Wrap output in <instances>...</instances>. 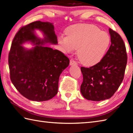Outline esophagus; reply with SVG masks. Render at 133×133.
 Here are the masks:
<instances>
[{
    "label": "esophagus",
    "instance_id": "obj_1",
    "mask_svg": "<svg viewBox=\"0 0 133 133\" xmlns=\"http://www.w3.org/2000/svg\"><path fill=\"white\" fill-rule=\"evenodd\" d=\"M75 64H77V62H76L74 59H71L70 61V65H75Z\"/></svg>",
    "mask_w": 133,
    "mask_h": 133
}]
</instances>
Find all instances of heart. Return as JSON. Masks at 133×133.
Here are the masks:
<instances>
[{
    "instance_id": "b5f03b06",
    "label": "heart",
    "mask_w": 133,
    "mask_h": 133,
    "mask_svg": "<svg viewBox=\"0 0 133 133\" xmlns=\"http://www.w3.org/2000/svg\"><path fill=\"white\" fill-rule=\"evenodd\" d=\"M66 35L58 39L62 49L71 52L78 48V57L85 66H93L99 62L110 44L108 34L92 24L74 25L67 29Z\"/></svg>"
}]
</instances>
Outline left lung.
I'll return each mask as SVG.
<instances>
[{
	"mask_svg": "<svg viewBox=\"0 0 133 133\" xmlns=\"http://www.w3.org/2000/svg\"><path fill=\"white\" fill-rule=\"evenodd\" d=\"M111 45L102 60L89 68L81 67L83 80L81 92L86 99L111 98L123 79L128 60L125 44L117 32L109 29Z\"/></svg>",
	"mask_w": 133,
	"mask_h": 133,
	"instance_id": "1",
	"label": "left lung"
}]
</instances>
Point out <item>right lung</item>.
<instances>
[{
    "instance_id": "1",
    "label": "right lung",
    "mask_w": 133,
    "mask_h": 133,
    "mask_svg": "<svg viewBox=\"0 0 133 133\" xmlns=\"http://www.w3.org/2000/svg\"><path fill=\"white\" fill-rule=\"evenodd\" d=\"M36 29L44 33V39L35 35ZM27 41L35 47L28 50L22 46ZM46 43H58L54 25L34 22L16 34L8 55L11 82L23 97L33 101H47L56 95L59 76L70 63L63 53L44 46Z\"/></svg>"
}]
</instances>
